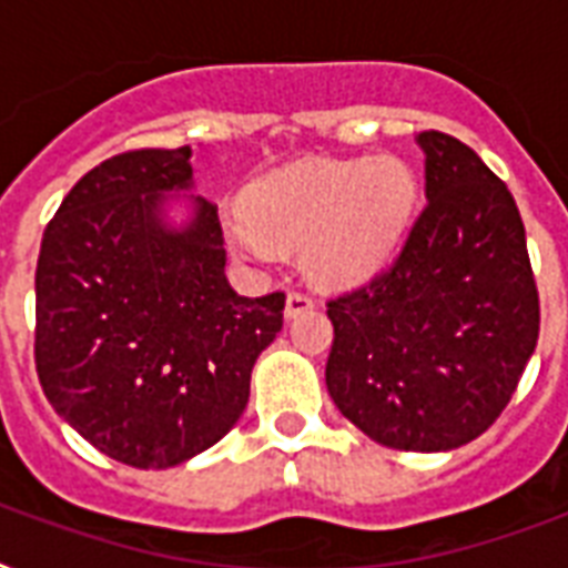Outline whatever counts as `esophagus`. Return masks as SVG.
Listing matches in <instances>:
<instances>
[{"label":"esophagus","mask_w":568,"mask_h":568,"mask_svg":"<svg viewBox=\"0 0 568 568\" xmlns=\"http://www.w3.org/2000/svg\"><path fill=\"white\" fill-rule=\"evenodd\" d=\"M312 306H315V301H312L310 294L288 292V297H285V321L306 315V312H312Z\"/></svg>","instance_id":"1"}]
</instances>
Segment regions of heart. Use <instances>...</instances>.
Wrapping results in <instances>:
<instances>
[{"instance_id": "heart-1", "label": "heart", "mask_w": 568, "mask_h": 568, "mask_svg": "<svg viewBox=\"0 0 568 568\" xmlns=\"http://www.w3.org/2000/svg\"><path fill=\"white\" fill-rule=\"evenodd\" d=\"M415 196L413 171L392 155L294 164L258 180L247 194V214L226 217L223 232L250 262L301 247L312 280L347 288L386 265Z\"/></svg>"}]
</instances>
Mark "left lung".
I'll use <instances>...</instances> for the list:
<instances>
[{"label": "left lung", "instance_id": "left-lung-1", "mask_svg": "<svg viewBox=\"0 0 568 568\" xmlns=\"http://www.w3.org/2000/svg\"><path fill=\"white\" fill-rule=\"evenodd\" d=\"M427 205L392 267L327 303V392L368 439L450 450L510 404L539 338L516 200L480 155L422 132Z\"/></svg>", "mask_w": 568, "mask_h": 568}]
</instances>
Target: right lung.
<instances>
[{"instance_id": "obj_1", "label": "right lung", "mask_w": 568, "mask_h": 568, "mask_svg": "<svg viewBox=\"0 0 568 568\" xmlns=\"http://www.w3.org/2000/svg\"><path fill=\"white\" fill-rule=\"evenodd\" d=\"M191 146L114 155L75 182L40 241L43 395L135 468L180 466L221 442L283 329L285 294L232 292L217 205L191 194ZM180 195L190 217L171 224Z\"/></svg>"}]
</instances>
